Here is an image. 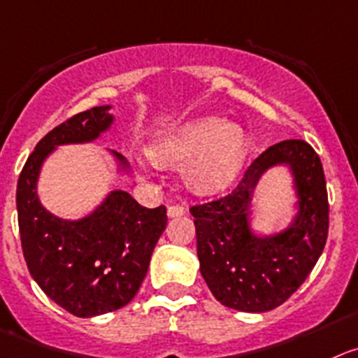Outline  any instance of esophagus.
I'll return each instance as SVG.
<instances>
[{"mask_svg": "<svg viewBox=\"0 0 358 358\" xmlns=\"http://www.w3.org/2000/svg\"><path fill=\"white\" fill-rule=\"evenodd\" d=\"M185 213V206L183 205H169L168 206V215L169 217H182Z\"/></svg>", "mask_w": 358, "mask_h": 358, "instance_id": "1", "label": "esophagus"}]
</instances>
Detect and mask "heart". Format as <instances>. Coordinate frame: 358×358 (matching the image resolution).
<instances>
[{
    "instance_id": "obj_1",
    "label": "heart",
    "mask_w": 358,
    "mask_h": 358,
    "mask_svg": "<svg viewBox=\"0 0 358 358\" xmlns=\"http://www.w3.org/2000/svg\"><path fill=\"white\" fill-rule=\"evenodd\" d=\"M247 139L243 130L215 116L192 120L159 139L148 155L162 168H183L185 183L199 194H213L235 180Z\"/></svg>"
}]
</instances>
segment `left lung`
I'll use <instances>...</instances> for the list:
<instances>
[{"instance_id":"1","label":"left lung","mask_w":358,"mask_h":358,"mask_svg":"<svg viewBox=\"0 0 358 358\" xmlns=\"http://www.w3.org/2000/svg\"><path fill=\"white\" fill-rule=\"evenodd\" d=\"M275 163L296 176L301 212L289 230L258 239L250 233V190ZM198 238L199 270L222 306L265 313L285 303L315 268L329 236V196L318 153L302 139H286L259 153L231 192L190 206Z\"/></svg>"}]
</instances>
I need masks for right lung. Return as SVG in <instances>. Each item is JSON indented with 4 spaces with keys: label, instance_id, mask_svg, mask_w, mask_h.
Wrapping results in <instances>:
<instances>
[{
    "label": "right lung",
    "instance_id": "obj_1",
    "mask_svg": "<svg viewBox=\"0 0 358 358\" xmlns=\"http://www.w3.org/2000/svg\"><path fill=\"white\" fill-rule=\"evenodd\" d=\"M108 109L78 113L45 134L26 160L15 196L29 273L49 299L79 318L113 313L136 296L168 222L166 206L145 208L123 190H113L92 215L73 222L40 205L36 178L43 159L58 145L95 139L111 125Z\"/></svg>",
    "mask_w": 358,
    "mask_h": 358
}]
</instances>
